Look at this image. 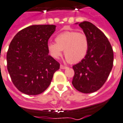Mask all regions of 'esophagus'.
<instances>
[{
  "mask_svg": "<svg viewBox=\"0 0 123 123\" xmlns=\"http://www.w3.org/2000/svg\"><path fill=\"white\" fill-rule=\"evenodd\" d=\"M60 68L63 69V70H65V69H67V67L65 66H63V65H60Z\"/></svg>",
  "mask_w": 123,
  "mask_h": 123,
  "instance_id": "1",
  "label": "esophagus"
}]
</instances>
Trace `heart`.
Wrapping results in <instances>:
<instances>
[{
	"label": "heart",
	"mask_w": 123,
	"mask_h": 123,
	"mask_svg": "<svg viewBox=\"0 0 123 123\" xmlns=\"http://www.w3.org/2000/svg\"><path fill=\"white\" fill-rule=\"evenodd\" d=\"M55 41V43H48L47 50L55 60L62 56L63 50L67 62L76 63L82 61L88 51V37L83 32L65 31L57 35Z\"/></svg>",
	"instance_id": "b5f03b06"
}]
</instances>
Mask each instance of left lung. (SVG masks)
<instances>
[{
	"mask_svg": "<svg viewBox=\"0 0 123 123\" xmlns=\"http://www.w3.org/2000/svg\"><path fill=\"white\" fill-rule=\"evenodd\" d=\"M88 36L89 49L86 57L73 66L74 87L82 93H92L100 88L111 73L114 54L107 37L102 31L88 21L79 23Z\"/></svg>",
	"mask_w": 123,
	"mask_h": 123,
	"instance_id": "8db88e82",
	"label": "left lung"
}]
</instances>
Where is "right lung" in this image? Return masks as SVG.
I'll list each match as a JSON object with an SVG mask.
<instances>
[{"label":"right lung","mask_w":123,"mask_h":123,"mask_svg":"<svg viewBox=\"0 0 123 123\" xmlns=\"http://www.w3.org/2000/svg\"><path fill=\"white\" fill-rule=\"evenodd\" d=\"M53 25H31L18 32L6 53L7 70L15 87L27 95H37L49 87L60 64L49 55L48 40Z\"/></svg>","instance_id":"add662e5"}]
</instances>
